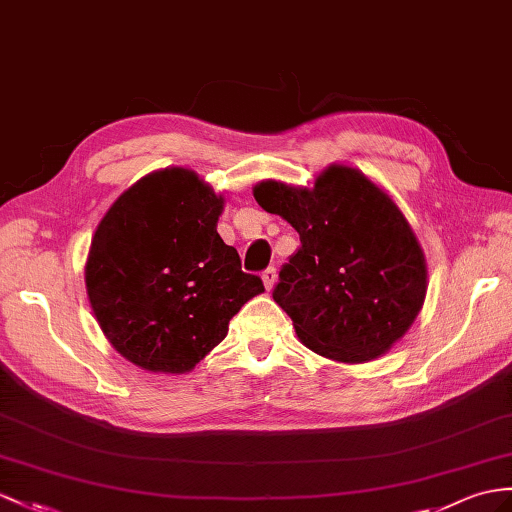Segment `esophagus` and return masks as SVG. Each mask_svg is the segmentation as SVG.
I'll return each mask as SVG.
<instances>
[{
  "instance_id": "34e87169",
  "label": "esophagus",
  "mask_w": 512,
  "mask_h": 512,
  "mask_svg": "<svg viewBox=\"0 0 512 512\" xmlns=\"http://www.w3.org/2000/svg\"><path fill=\"white\" fill-rule=\"evenodd\" d=\"M276 278H278L276 267H269V269L263 271V282H265V289H267V291L273 289V284H276Z\"/></svg>"
}]
</instances>
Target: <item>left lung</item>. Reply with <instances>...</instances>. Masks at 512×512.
Returning <instances> with one entry per match:
<instances>
[{"label":"left lung","instance_id":"obj_1","mask_svg":"<svg viewBox=\"0 0 512 512\" xmlns=\"http://www.w3.org/2000/svg\"><path fill=\"white\" fill-rule=\"evenodd\" d=\"M254 197L302 241L273 289L299 341L350 365L389 352L428 291L426 256L393 199L345 165L321 171L313 189L265 180Z\"/></svg>","mask_w":512,"mask_h":512}]
</instances>
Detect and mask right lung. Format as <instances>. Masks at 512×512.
Listing matches in <instances>:
<instances>
[{
    "label": "right lung",
    "mask_w": 512,
    "mask_h": 512,
    "mask_svg": "<svg viewBox=\"0 0 512 512\" xmlns=\"http://www.w3.org/2000/svg\"><path fill=\"white\" fill-rule=\"evenodd\" d=\"M223 197L191 169L149 173L99 221L84 280L115 350L154 373H186L228 334L263 280L221 241Z\"/></svg>",
    "instance_id": "right-lung-1"
}]
</instances>
